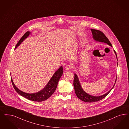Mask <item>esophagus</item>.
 Returning a JSON list of instances; mask_svg holds the SVG:
<instances>
[{"label": "esophagus", "mask_w": 129, "mask_h": 129, "mask_svg": "<svg viewBox=\"0 0 129 129\" xmlns=\"http://www.w3.org/2000/svg\"><path fill=\"white\" fill-rule=\"evenodd\" d=\"M72 68V66L70 65V64H68V65H67L66 67H65V69L66 70H70Z\"/></svg>", "instance_id": "1"}]
</instances>
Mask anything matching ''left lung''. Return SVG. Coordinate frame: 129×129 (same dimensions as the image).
<instances>
[{"instance_id":"obj_1","label":"left lung","mask_w":129,"mask_h":129,"mask_svg":"<svg viewBox=\"0 0 129 129\" xmlns=\"http://www.w3.org/2000/svg\"><path fill=\"white\" fill-rule=\"evenodd\" d=\"M91 30L93 35V38L95 41L106 43L108 45L110 46L111 47L112 46L111 44L110 43L109 39L106 37L105 34L102 32H101L100 30H96L95 29H91ZM114 52L116 54V58L118 60L116 53L115 51V50H114ZM117 66H118V63H117ZM116 82V79L115 82L114 86H113L112 88L105 94H103L102 95H100V96H94V95H90L88 93H86V92L82 88L80 83L78 77L76 74H75V77H74L73 84H74L75 93L76 94V96L78 97V98L84 102L90 103V102H95L96 101H98L104 99L106 96L108 95V94L110 93V91L112 89V88H113V87L115 85Z\"/></svg>"}]
</instances>
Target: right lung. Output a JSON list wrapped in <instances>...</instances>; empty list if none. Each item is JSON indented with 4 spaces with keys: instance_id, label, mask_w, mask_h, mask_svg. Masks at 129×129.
I'll list each match as a JSON object with an SVG mask.
<instances>
[{
    "instance_id": "add662e5",
    "label": "right lung",
    "mask_w": 129,
    "mask_h": 129,
    "mask_svg": "<svg viewBox=\"0 0 129 129\" xmlns=\"http://www.w3.org/2000/svg\"><path fill=\"white\" fill-rule=\"evenodd\" d=\"M30 34V32L27 31L24 34L23 36L19 40V41L17 44L15 49L17 48L19 45L23 42L24 40H25L28 37H29V34ZM63 68L61 66L54 73L53 76H52V77L48 82L47 84L43 89L35 93H27L20 90L19 89L15 86L13 81L12 80V78H11V79L15 90L17 92L18 94H19L20 95L23 96L29 100L37 102H41L47 100L48 98H49L53 95V93L54 92V91L56 89L58 83L63 74Z\"/></svg>"
}]
</instances>
